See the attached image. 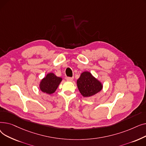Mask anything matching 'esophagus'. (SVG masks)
<instances>
[{
    "mask_svg": "<svg viewBox=\"0 0 146 146\" xmlns=\"http://www.w3.org/2000/svg\"><path fill=\"white\" fill-rule=\"evenodd\" d=\"M73 78H70V77H67L66 78V80L67 81H70V82H72L73 80Z\"/></svg>",
    "mask_w": 146,
    "mask_h": 146,
    "instance_id": "obj_1",
    "label": "esophagus"
}]
</instances>
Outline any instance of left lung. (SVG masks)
I'll return each mask as SVG.
<instances>
[{"label": "left lung", "mask_w": 146, "mask_h": 146, "mask_svg": "<svg viewBox=\"0 0 146 146\" xmlns=\"http://www.w3.org/2000/svg\"><path fill=\"white\" fill-rule=\"evenodd\" d=\"M77 86L80 93L85 98L95 95L103 88L102 82L88 71L81 73L80 78L77 80Z\"/></svg>", "instance_id": "left-lung-1"}]
</instances>
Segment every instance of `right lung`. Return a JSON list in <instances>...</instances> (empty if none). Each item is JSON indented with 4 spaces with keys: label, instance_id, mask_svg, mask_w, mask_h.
<instances>
[{
    "label": "right lung",
    "instance_id": "obj_1",
    "mask_svg": "<svg viewBox=\"0 0 146 146\" xmlns=\"http://www.w3.org/2000/svg\"><path fill=\"white\" fill-rule=\"evenodd\" d=\"M62 80V78L57 77L54 73H48L40 81V89L44 93L52 94L55 92Z\"/></svg>",
    "mask_w": 146,
    "mask_h": 146
}]
</instances>
